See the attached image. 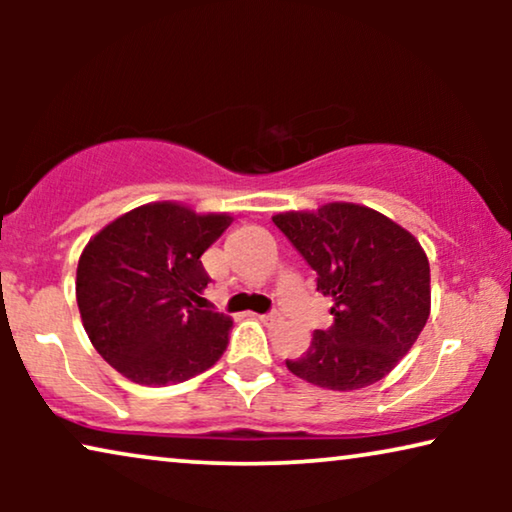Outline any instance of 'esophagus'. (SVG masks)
Returning <instances> with one entry per match:
<instances>
[{"instance_id":"1","label":"esophagus","mask_w":512,"mask_h":512,"mask_svg":"<svg viewBox=\"0 0 512 512\" xmlns=\"http://www.w3.org/2000/svg\"><path fill=\"white\" fill-rule=\"evenodd\" d=\"M263 321V324H279V321H282V314L279 312H268V314H261V317H258Z\"/></svg>"}]
</instances>
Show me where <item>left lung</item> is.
<instances>
[{
  "label": "left lung",
  "mask_w": 512,
  "mask_h": 512,
  "mask_svg": "<svg viewBox=\"0 0 512 512\" xmlns=\"http://www.w3.org/2000/svg\"><path fill=\"white\" fill-rule=\"evenodd\" d=\"M333 300V324L286 368L333 391L380 382L410 352L431 312V270L422 244L375 209L328 202L317 212L272 216Z\"/></svg>",
  "instance_id": "8db88e82"
}]
</instances>
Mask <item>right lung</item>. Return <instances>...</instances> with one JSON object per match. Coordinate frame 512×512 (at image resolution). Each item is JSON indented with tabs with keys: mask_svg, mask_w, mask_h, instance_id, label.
Listing matches in <instances>:
<instances>
[{
	"mask_svg": "<svg viewBox=\"0 0 512 512\" xmlns=\"http://www.w3.org/2000/svg\"><path fill=\"white\" fill-rule=\"evenodd\" d=\"M230 223V214L149 202L86 244L76 268L81 321L123 377L167 387L205 373L226 352L233 319L202 310L209 275L200 256Z\"/></svg>",
	"mask_w": 512,
	"mask_h": 512,
	"instance_id": "1",
	"label": "right lung"
}]
</instances>
